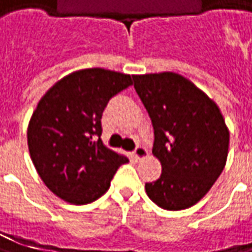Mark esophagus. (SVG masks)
<instances>
[{
  "label": "esophagus",
  "instance_id": "obj_1",
  "mask_svg": "<svg viewBox=\"0 0 252 252\" xmlns=\"http://www.w3.org/2000/svg\"><path fill=\"white\" fill-rule=\"evenodd\" d=\"M133 156H135L137 160L145 159V158L148 156V151H146V148H143V146H137L135 151H133Z\"/></svg>",
  "mask_w": 252,
  "mask_h": 252
}]
</instances>
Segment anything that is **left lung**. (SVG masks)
<instances>
[{
	"instance_id": "left-lung-1",
	"label": "left lung",
	"mask_w": 252,
	"mask_h": 252,
	"mask_svg": "<svg viewBox=\"0 0 252 252\" xmlns=\"http://www.w3.org/2000/svg\"><path fill=\"white\" fill-rule=\"evenodd\" d=\"M153 125V156L162 165L148 196L181 211L199 202L224 171L229 132L220 107L192 81L165 71L132 76Z\"/></svg>"
}]
</instances>
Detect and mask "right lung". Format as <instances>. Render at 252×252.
Here are the masks:
<instances>
[{"label": "right lung", "instance_id": "1", "mask_svg": "<svg viewBox=\"0 0 252 252\" xmlns=\"http://www.w3.org/2000/svg\"><path fill=\"white\" fill-rule=\"evenodd\" d=\"M132 84L129 74L84 68L59 80L37 104L27 130L31 160L45 187L74 205L99 199L129 159L100 139L109 100Z\"/></svg>", "mask_w": 252, "mask_h": 252}]
</instances>
